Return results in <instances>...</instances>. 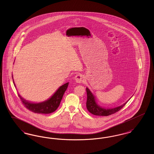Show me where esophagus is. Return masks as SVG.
Wrapping results in <instances>:
<instances>
[{"instance_id": "34e87169", "label": "esophagus", "mask_w": 154, "mask_h": 154, "mask_svg": "<svg viewBox=\"0 0 154 154\" xmlns=\"http://www.w3.org/2000/svg\"><path fill=\"white\" fill-rule=\"evenodd\" d=\"M74 80L76 81V82L77 83H81L84 81V75L81 74H77L75 75V77H74Z\"/></svg>"}]
</instances>
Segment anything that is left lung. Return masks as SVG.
<instances>
[{"label": "left lung", "instance_id": "8db88e82", "mask_svg": "<svg viewBox=\"0 0 154 154\" xmlns=\"http://www.w3.org/2000/svg\"><path fill=\"white\" fill-rule=\"evenodd\" d=\"M87 94V100L86 103L87 109V110L92 114L97 116H108L111 114H113L118 111L121 110L125 105L128 102L124 103V104L118 106L117 107H115L113 109H104L99 106L96 102L94 96L90 91L88 88H86ZM130 99H129V100Z\"/></svg>", "mask_w": 154, "mask_h": 154}]
</instances>
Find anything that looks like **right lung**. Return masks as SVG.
Instances as JSON below:
<instances>
[{"instance_id": "add662e5", "label": "right lung", "mask_w": 154, "mask_h": 154, "mask_svg": "<svg viewBox=\"0 0 154 154\" xmlns=\"http://www.w3.org/2000/svg\"><path fill=\"white\" fill-rule=\"evenodd\" d=\"M68 85L69 82H67L60 86L49 99L43 102L38 103L29 102L23 99L20 95L18 96L24 106L32 112L38 114H50L58 109Z\"/></svg>"}]
</instances>
